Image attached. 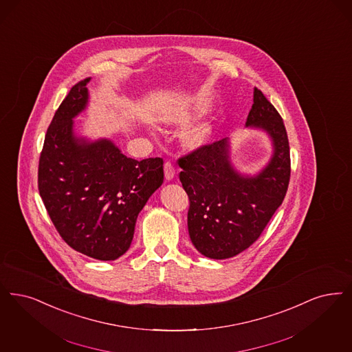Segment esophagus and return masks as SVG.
<instances>
[{"label": "esophagus", "instance_id": "obj_1", "mask_svg": "<svg viewBox=\"0 0 352 352\" xmlns=\"http://www.w3.org/2000/svg\"><path fill=\"white\" fill-rule=\"evenodd\" d=\"M164 170H165V178H166V181H171V179L174 178V175H175V168L173 166V164L168 161V162L165 164Z\"/></svg>", "mask_w": 352, "mask_h": 352}]
</instances>
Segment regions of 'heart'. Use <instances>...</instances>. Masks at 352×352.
<instances>
[{"label":"heart","mask_w":352,"mask_h":352,"mask_svg":"<svg viewBox=\"0 0 352 352\" xmlns=\"http://www.w3.org/2000/svg\"><path fill=\"white\" fill-rule=\"evenodd\" d=\"M192 119V113L186 111V113H178L174 118V122L178 124H186ZM212 138V126L210 123H200L197 126L188 128L183 133L182 141L186 148L195 151L199 148H203L207 145Z\"/></svg>","instance_id":"obj_1"}]
</instances>
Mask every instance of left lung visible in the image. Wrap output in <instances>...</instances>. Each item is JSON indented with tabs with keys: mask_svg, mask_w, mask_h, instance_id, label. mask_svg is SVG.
I'll return each instance as SVG.
<instances>
[{
	"mask_svg": "<svg viewBox=\"0 0 352 352\" xmlns=\"http://www.w3.org/2000/svg\"><path fill=\"white\" fill-rule=\"evenodd\" d=\"M253 100L246 126L265 131L274 149L258 174L234 169L228 138L178 160L179 179L190 199L188 234L197 252L211 259L232 258L253 245L288 188L291 158L283 119L256 87Z\"/></svg>",
	"mask_w": 352,
	"mask_h": 352,
	"instance_id": "left-lung-1",
	"label": "left lung"
}]
</instances>
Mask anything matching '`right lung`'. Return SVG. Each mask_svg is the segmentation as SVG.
Masks as SVG:
<instances>
[{
	"instance_id": "add662e5",
	"label": "right lung",
	"mask_w": 352,
	"mask_h": 352,
	"mask_svg": "<svg viewBox=\"0 0 352 352\" xmlns=\"http://www.w3.org/2000/svg\"><path fill=\"white\" fill-rule=\"evenodd\" d=\"M89 81L72 87L47 129L38 187L58 234L72 249L115 261L129 249L139 213L164 182V161H138L109 139L90 141L74 133L73 119L89 103Z\"/></svg>"
}]
</instances>
